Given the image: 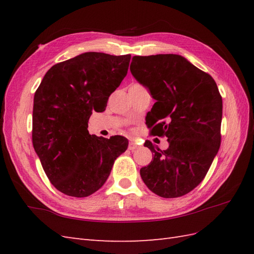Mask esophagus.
I'll return each instance as SVG.
<instances>
[{"label":"esophagus","mask_w":254,"mask_h":254,"mask_svg":"<svg viewBox=\"0 0 254 254\" xmlns=\"http://www.w3.org/2000/svg\"><path fill=\"white\" fill-rule=\"evenodd\" d=\"M127 148L133 152V150H135V149L138 148V145L135 142H130V143H128V147Z\"/></svg>","instance_id":"esophagus-1"}]
</instances>
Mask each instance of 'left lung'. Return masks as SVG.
Segmentation results:
<instances>
[{
	"mask_svg": "<svg viewBox=\"0 0 254 254\" xmlns=\"http://www.w3.org/2000/svg\"><path fill=\"white\" fill-rule=\"evenodd\" d=\"M130 69L156 100L146 116L150 132L169 143L160 150L145 142L154 155L139 174L161 197L185 195L202 182L220 146L223 100L217 85L179 55L133 57Z\"/></svg>",
	"mask_w": 254,
	"mask_h": 254,
	"instance_id": "obj_1",
	"label": "left lung"
}]
</instances>
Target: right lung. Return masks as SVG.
I'll return each instance as SVG.
<instances>
[{
	"instance_id": "add662e5",
	"label": "right lung",
	"mask_w": 254,
	"mask_h": 254,
	"mask_svg": "<svg viewBox=\"0 0 254 254\" xmlns=\"http://www.w3.org/2000/svg\"><path fill=\"white\" fill-rule=\"evenodd\" d=\"M130 60V55L85 52L53 65L36 90L32 145L50 182L66 195L99 190L127 148L126 137L90 135L87 127L91 113L105 111Z\"/></svg>"
}]
</instances>
